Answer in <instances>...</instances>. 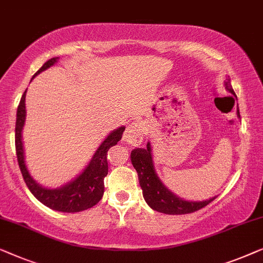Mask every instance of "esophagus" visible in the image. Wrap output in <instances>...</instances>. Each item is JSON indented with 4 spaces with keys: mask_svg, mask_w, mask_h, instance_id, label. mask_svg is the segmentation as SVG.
Listing matches in <instances>:
<instances>
[{
    "mask_svg": "<svg viewBox=\"0 0 263 263\" xmlns=\"http://www.w3.org/2000/svg\"><path fill=\"white\" fill-rule=\"evenodd\" d=\"M144 136V124L142 121H133L128 125L126 131L124 133V140L128 145L138 146L143 142Z\"/></svg>",
    "mask_w": 263,
    "mask_h": 263,
    "instance_id": "obj_1",
    "label": "esophagus"
}]
</instances>
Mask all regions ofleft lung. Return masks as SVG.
Returning a JSON list of instances; mask_svg holds the SVG:
<instances>
[{"instance_id":"8db88e82","label":"left lung","mask_w":263,"mask_h":263,"mask_svg":"<svg viewBox=\"0 0 263 263\" xmlns=\"http://www.w3.org/2000/svg\"><path fill=\"white\" fill-rule=\"evenodd\" d=\"M225 88L236 96L231 87L230 80L225 82ZM237 113L239 117V110H237ZM131 161L133 167L137 170V174H138L139 184L143 190V197L147 205L155 211L165 214H187L202 209L216 199L214 197L205 201H184L182 199L175 197L172 192H169L163 186V183L161 182L156 175V172H155L149 143H147L145 149H139L138 147V149L133 150L131 153Z\"/></svg>"}]
</instances>
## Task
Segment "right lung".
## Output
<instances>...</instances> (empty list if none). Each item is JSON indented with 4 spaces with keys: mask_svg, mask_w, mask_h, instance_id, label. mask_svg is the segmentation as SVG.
I'll use <instances>...</instances> for the list:
<instances>
[{
    "mask_svg": "<svg viewBox=\"0 0 263 263\" xmlns=\"http://www.w3.org/2000/svg\"><path fill=\"white\" fill-rule=\"evenodd\" d=\"M57 62V58H51L44 63V65L35 72L36 76L44 70L50 68ZM33 76V77H34ZM26 91L20 100L19 107L16 112V124H15V149L17 163L21 170L22 177H24L26 184L31 193L38 199L44 205L50 207V209L61 211V212H80V211L90 209L95 206L101 200L103 191H105V183L103 179L108 174V163H107V151L110 147L119 142L123 137L125 127H119L118 130L113 131L107 137L96 151L93 160L86 170L70 182L66 186L58 188V190H46L32 179L26 168L25 158H24V146H22L21 131L25 124L26 118V106H25Z\"/></svg>",
    "mask_w": 263,
    "mask_h": 263,
    "instance_id": "1",
    "label": "right lung"
}]
</instances>
